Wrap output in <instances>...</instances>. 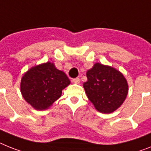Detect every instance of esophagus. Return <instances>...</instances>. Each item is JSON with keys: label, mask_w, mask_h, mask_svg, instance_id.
<instances>
[{"label": "esophagus", "mask_w": 151, "mask_h": 151, "mask_svg": "<svg viewBox=\"0 0 151 151\" xmlns=\"http://www.w3.org/2000/svg\"><path fill=\"white\" fill-rule=\"evenodd\" d=\"M72 82H73V83H75V84H79V83H80V79L78 78H73V80H72Z\"/></svg>", "instance_id": "obj_1"}]
</instances>
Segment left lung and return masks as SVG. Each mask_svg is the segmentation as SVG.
I'll use <instances>...</instances> for the list:
<instances>
[{
	"label": "left lung",
	"instance_id": "left-lung-1",
	"mask_svg": "<svg viewBox=\"0 0 151 151\" xmlns=\"http://www.w3.org/2000/svg\"><path fill=\"white\" fill-rule=\"evenodd\" d=\"M86 76L83 87L96 110L111 113L123 104L128 94V83L119 70L97 62L87 71Z\"/></svg>",
	"mask_w": 151,
	"mask_h": 151
}]
</instances>
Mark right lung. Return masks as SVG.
Segmentation results:
<instances>
[{
    "mask_svg": "<svg viewBox=\"0 0 151 151\" xmlns=\"http://www.w3.org/2000/svg\"><path fill=\"white\" fill-rule=\"evenodd\" d=\"M70 84L65 73L53 62L38 65L28 69L21 80V93L24 100L36 110H45L62 96Z\"/></svg>",
    "mask_w": 151,
    "mask_h": 151,
    "instance_id": "add662e5",
    "label": "right lung"
}]
</instances>
